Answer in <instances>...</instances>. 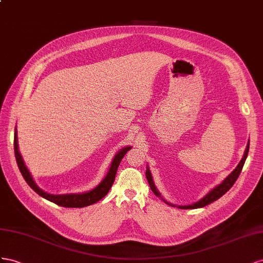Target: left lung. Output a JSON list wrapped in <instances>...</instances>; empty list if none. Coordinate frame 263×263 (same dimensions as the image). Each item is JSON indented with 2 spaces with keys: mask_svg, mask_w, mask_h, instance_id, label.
<instances>
[{
  "mask_svg": "<svg viewBox=\"0 0 263 263\" xmlns=\"http://www.w3.org/2000/svg\"><path fill=\"white\" fill-rule=\"evenodd\" d=\"M248 152H249V143H248V145H247V148H246V152H245V154H243L242 160L240 161V163L238 164V166H237L234 171H232V173H231L226 179H224V181H223L220 185L216 186L215 189L212 190L211 192H209L205 197H202L200 200L195 202V204L189 205V206H178V208H179V209H195V208H200V207H205V206H207V205H209V204H212L213 201H215V200H217V199H219V198L222 196V195L226 194V193L231 189L232 185H234V184L236 183L237 178L239 177L240 173H241L242 167H243V164H245L246 159H247V155H248ZM145 174H146L147 182H148L149 187H151V190L153 191V193L156 195V196L161 197V194H160L159 192H157L156 187H155L154 184H153V179H152L151 172H149V171L147 170ZM161 198H162V197H161ZM162 199H163V198H162ZM163 201H165V202H166V204H168V205H172V204H170V202H167L166 200L163 199ZM172 206H174V205H172Z\"/></svg>",
  "mask_w": 263,
  "mask_h": 263,
  "instance_id": "1",
  "label": "left lung"
}]
</instances>
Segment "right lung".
Returning <instances> with one entry per match:
<instances>
[{"label": "right lung", "instance_id": "1", "mask_svg": "<svg viewBox=\"0 0 263 263\" xmlns=\"http://www.w3.org/2000/svg\"><path fill=\"white\" fill-rule=\"evenodd\" d=\"M131 147L127 146L122 148L121 151L118 152V154L115 156L114 161H112L111 167L109 173L107 176L104 177L103 181L96 187V189L89 191L87 193H82V194H67V195H50L48 193H45L42 191L39 186H37L34 182V179L32 178L31 174H29L28 170L26 168L25 164L23 162V159L18 152V146H17V137H16V129H15L14 133V151H15V157H16V163L17 166L21 171L22 175H23L24 179L26 183L29 185L31 189H33L40 196L48 199L49 201L55 202V204L63 206V207H71V208H81V207H86L89 205H92L95 202L99 201L102 199L106 195L109 193L112 184L115 182L116 174H117V170L120 165V162L123 159V156L125 153L129 151Z\"/></svg>", "mask_w": 263, "mask_h": 263}]
</instances>
